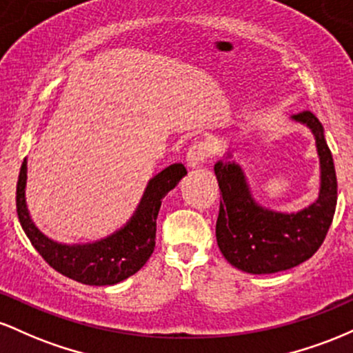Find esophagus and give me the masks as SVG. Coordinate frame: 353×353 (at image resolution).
Masks as SVG:
<instances>
[{
  "mask_svg": "<svg viewBox=\"0 0 353 353\" xmlns=\"http://www.w3.org/2000/svg\"><path fill=\"white\" fill-rule=\"evenodd\" d=\"M209 154H210V145L208 143H196L190 145L188 156H185V161H188V165L190 169H196L205 163Z\"/></svg>",
  "mask_w": 353,
  "mask_h": 353,
  "instance_id": "obj_1",
  "label": "esophagus"
}]
</instances>
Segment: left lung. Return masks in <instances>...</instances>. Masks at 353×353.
<instances>
[{
  "instance_id": "obj_1",
  "label": "left lung",
  "mask_w": 353,
  "mask_h": 353,
  "mask_svg": "<svg viewBox=\"0 0 353 353\" xmlns=\"http://www.w3.org/2000/svg\"><path fill=\"white\" fill-rule=\"evenodd\" d=\"M315 137L320 161L319 197L297 212H277L252 197L245 174L232 154L214 165L222 201L216 224L217 245L230 265L247 274H275L302 264L319 250L337 205L334 159L323 125L310 111L290 117Z\"/></svg>"
}]
</instances>
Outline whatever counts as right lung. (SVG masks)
Segmentation results:
<instances>
[{
  "mask_svg": "<svg viewBox=\"0 0 353 353\" xmlns=\"http://www.w3.org/2000/svg\"><path fill=\"white\" fill-rule=\"evenodd\" d=\"M188 174L181 163L171 164L149 179L132 217L111 236L88 244H61L36 228L26 205L28 161L16 185L19 224L39 255L59 274L86 285H114L134 275L151 257L156 245V221L169 190Z\"/></svg>",
  "mask_w": 353,
  "mask_h": 353,
  "instance_id": "right-lung-1",
  "label": "right lung"
}]
</instances>
